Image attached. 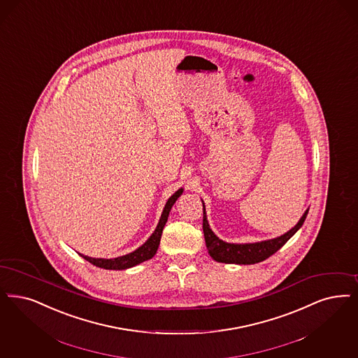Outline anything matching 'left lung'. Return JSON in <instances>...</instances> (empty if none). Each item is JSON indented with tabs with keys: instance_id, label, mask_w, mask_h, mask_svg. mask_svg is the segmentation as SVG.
Masks as SVG:
<instances>
[{
	"instance_id": "obj_1",
	"label": "left lung",
	"mask_w": 358,
	"mask_h": 358,
	"mask_svg": "<svg viewBox=\"0 0 358 358\" xmlns=\"http://www.w3.org/2000/svg\"><path fill=\"white\" fill-rule=\"evenodd\" d=\"M203 208V220H202V229H203V237H205V243L208 248V252L210 257L215 259L217 262H224V264H238V265H250V264H257L266 258L271 257L277 250H280L285 245L290 237L294 236V233L300 229L308 215L309 209L302 215L300 221L294 228L286 231L285 234L275 237L272 240L261 241V243H229L220 240L213 230L210 229L208 220H206V212H205V205L202 202Z\"/></svg>"
}]
</instances>
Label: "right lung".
I'll return each instance as SVG.
<instances>
[{
    "label": "right lung",
    "mask_w": 358,
    "mask_h": 358,
    "mask_svg": "<svg viewBox=\"0 0 358 358\" xmlns=\"http://www.w3.org/2000/svg\"><path fill=\"white\" fill-rule=\"evenodd\" d=\"M182 192H184L182 187L178 189L173 194L172 197L166 201L165 208H164L162 215H161V218L158 221L157 228L153 231V234L148 238V241L141 245L138 249H136L134 252L117 258H93L87 257V256H84V255H81V256L85 258L86 261H89L90 264H93V265H96L99 268H102V269H108V271H124V269H128V268H131V266H136V265L141 264L143 261L150 259L157 252L159 240H161V234H162L164 227H165V224L168 221L169 212H171L174 202L182 194Z\"/></svg>",
    "instance_id": "add662e5"
}]
</instances>
